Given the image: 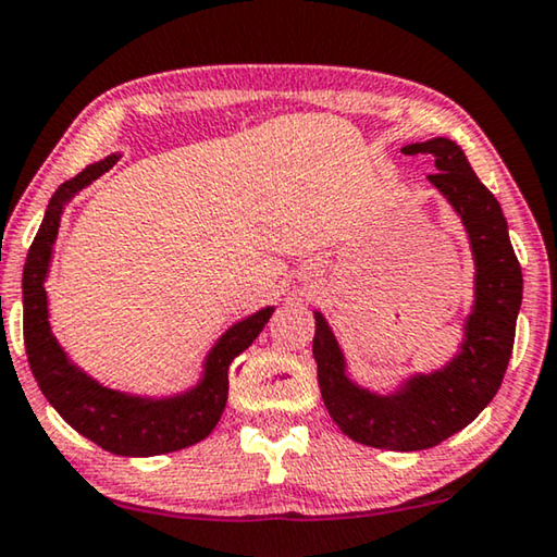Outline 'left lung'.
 <instances>
[{
    "label": "left lung",
    "instance_id": "8db88e82",
    "mask_svg": "<svg viewBox=\"0 0 557 557\" xmlns=\"http://www.w3.org/2000/svg\"><path fill=\"white\" fill-rule=\"evenodd\" d=\"M403 154L433 157L430 185L458 212L475 262V300L462 325L458 352L443 368L412 372L389 393L360 385L325 314L314 310L312 355L330 418L355 443L380 450H428L470 425L493 400L508 370L522 302V272L508 222L458 143L433 137L403 147Z\"/></svg>",
    "mask_w": 557,
    "mask_h": 557
}]
</instances>
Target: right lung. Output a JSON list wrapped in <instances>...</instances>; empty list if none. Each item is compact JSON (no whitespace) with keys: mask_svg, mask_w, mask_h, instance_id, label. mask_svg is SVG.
I'll return each instance as SVG.
<instances>
[{"mask_svg":"<svg viewBox=\"0 0 557 557\" xmlns=\"http://www.w3.org/2000/svg\"><path fill=\"white\" fill-rule=\"evenodd\" d=\"M120 154L87 164L77 177L66 180L49 199L35 243L29 247L22 277L24 347L29 368L49 405L62 414L66 425L92 440L102 450L124 458H152L182 450L205 440L218 425L227 405V370L239 352L250 347L268 325L275 307H262L227 327L210 347L202 362V375L187 389L172 395H135L112 389L87 375L72 362L49 325V300L45 282L54 255V239L64 207L74 195L92 185L114 168Z\"/></svg>","mask_w":557,"mask_h":557,"instance_id":"1","label":"right lung"}]
</instances>
